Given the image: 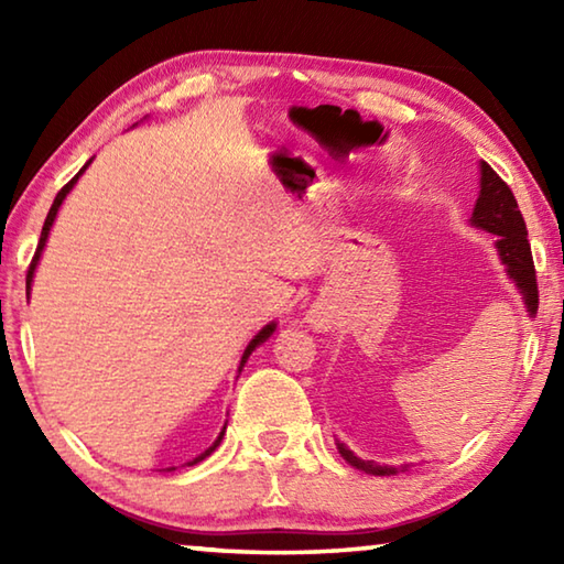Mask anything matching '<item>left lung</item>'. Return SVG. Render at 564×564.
Instances as JSON below:
<instances>
[{
	"instance_id": "8db88e82",
	"label": "left lung",
	"mask_w": 564,
	"mask_h": 564,
	"mask_svg": "<svg viewBox=\"0 0 564 564\" xmlns=\"http://www.w3.org/2000/svg\"><path fill=\"white\" fill-rule=\"evenodd\" d=\"M470 224L482 228V231L498 236V253L502 263L508 265V275L518 285L524 305H528L530 316L538 313V275H534V263H532V251H530V241H528V226H524V218L518 208V202H514L510 186L495 174L490 164L480 161V196H477L475 212ZM340 455L346 460L358 467L362 473L370 475H393L398 473L395 467L388 465H378L373 460H360L358 455H352L346 445L338 443Z\"/></svg>"
}]
</instances>
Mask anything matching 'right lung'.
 Segmentation results:
<instances>
[{
  "label": "right lung",
  "instance_id": "right-lung-1",
  "mask_svg": "<svg viewBox=\"0 0 564 564\" xmlns=\"http://www.w3.org/2000/svg\"><path fill=\"white\" fill-rule=\"evenodd\" d=\"M91 164V159L87 161V164H84L82 166V171H79V174H76L72 181H69V184H66L62 191H59V194H56V198H54V204H52V208H50V214H46V221H44V226H42V238H40V246H36V251H34V259H32V263H30V271H26V291H30V285H32V279H34V269H36V263H40V256H42V251H44V243H46V236H50V228H52V224H54V218H56V212H59V206H62V202H64V198H66V194H69V191H72V186L76 184V178H79L82 174H84V169H87ZM273 330H275V323H269V326H263L259 333H256V336H253V340L251 343H248V348L243 350V358H241V368H243V362L248 360V356H251V352L256 350V348H259L261 346V343H265V340H269L271 336H273ZM241 368H238V370H241ZM224 433H226V425H224V431H221V435H218L216 437V443L212 445V447H208V451H204L202 455H198V457H194V460H191L188 465H196V463H202L204 460V457H208V455H212L214 451H216V447H218V443H221V437H224Z\"/></svg>",
  "mask_w": 564,
  "mask_h": 564
}]
</instances>
